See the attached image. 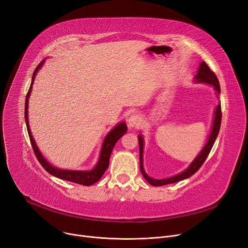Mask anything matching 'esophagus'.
<instances>
[{
  "label": "esophagus",
  "instance_id": "esophagus-1",
  "mask_svg": "<svg viewBox=\"0 0 248 248\" xmlns=\"http://www.w3.org/2000/svg\"><path fill=\"white\" fill-rule=\"evenodd\" d=\"M128 125L131 127H137L141 124V119L139 114H133L128 117Z\"/></svg>",
  "mask_w": 248,
  "mask_h": 248
}]
</instances>
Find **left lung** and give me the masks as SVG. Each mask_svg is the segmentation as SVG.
<instances>
[{
	"label": "left lung",
	"mask_w": 248,
	"mask_h": 248,
	"mask_svg": "<svg viewBox=\"0 0 248 248\" xmlns=\"http://www.w3.org/2000/svg\"><path fill=\"white\" fill-rule=\"evenodd\" d=\"M195 81L196 82H200V83H207L214 86V89L217 91V94L220 93V85H219V81L218 78L215 75V73L209 68V66L206 64V62H201L200 67L198 69L197 75L195 76ZM221 116H222V113H221V104H218L216 109H215V116H214V122H213V126H212V131L210 134L209 139H208V141L206 142L205 147L202 149V151L199 153V155L196 157L191 165L186 169L184 172H182L174 177L168 178V179H162V180H157V179H152L150 178L147 173L144 170V167H142V151H144V139L140 135L138 136L139 138V146H140V172L144 176V178L149 182V184H151L152 186H164V185H168V184H172V183H176V182H179L181 180L187 179L191 176H193L195 173H196L199 169L201 168V166L203 165V163L205 162V160L207 159L208 155H209L215 140L218 136L219 129H220V125H221Z\"/></svg>",
	"instance_id": "left-lung-1"
}]
</instances>
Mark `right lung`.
I'll list each match as a JSON object with an SVG mask.
<instances>
[{
	"mask_svg": "<svg viewBox=\"0 0 248 248\" xmlns=\"http://www.w3.org/2000/svg\"><path fill=\"white\" fill-rule=\"evenodd\" d=\"M44 64V60H42L40 62V64L38 65L36 67V69L34 70L33 76H32V81H31V85L30 88L27 93V95H26V100H25V122H26V125H27V131L29 134V138H30V141L31 145L34 151V154L36 155L37 160L39 161L42 165V167L45 169V170L51 174L53 175L59 179L65 180V181H69V182H73V183L76 184H80L83 186H90L96 182L102 177V175L104 174L108 170V165H109V158H110V154L112 152V149L114 147V145L116 144V141L119 140L127 131V126L125 124V123H121L119 124H116L111 131L108 134V136L106 137L103 140V144L101 147V152H100V155H99V160L96 164V166L94 167V169L90 171H71V170H62V169H58L54 166H52L51 164H49L46 159L41 155L40 151H39L36 142L33 139V136L31 135L30 132V127H29V121H28V101H29V96L32 91V86L35 80V76L37 71L42 67V65Z\"/></svg>",
	"mask_w": 248,
	"mask_h": 248,
	"instance_id": "right-lung-1",
	"label": "right lung"
}]
</instances>
